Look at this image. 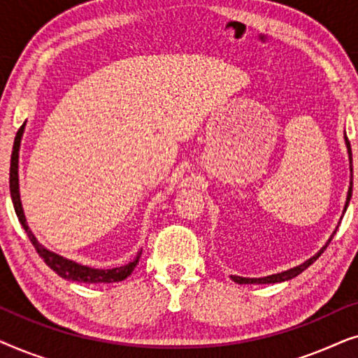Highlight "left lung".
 Segmentation results:
<instances>
[{
    "label": "left lung",
    "instance_id": "1",
    "mask_svg": "<svg viewBox=\"0 0 358 358\" xmlns=\"http://www.w3.org/2000/svg\"><path fill=\"white\" fill-rule=\"evenodd\" d=\"M344 140H345L347 153H349V163H350V185H349V192H347V199H345L344 210H342V217H344L345 210H347V207H349V202H350V197H352V185H354V171H352V150H350V141H349V138H347L345 134H344ZM342 217H341V218H342ZM339 224H341V222H339ZM339 224H337L334 231H332L331 238L327 239V243L324 244V246H322V248L320 249V251H317V252L315 254V256H311L310 259H306L305 262L300 264V266H296V267H293V268H288V271H283V272H278V273H272V275H267V277H259V278H249V277H239V275H229V277H231L233 282L239 283V285H251V283H252V285H262V283H280V282L292 280V278H295L296 275H300V273H301L303 271H306V268L310 267L311 264L315 262L316 259L320 257L322 252H324V249L327 248V244L331 243V239H332V236H334V234H336L337 228H339Z\"/></svg>",
    "mask_w": 358,
    "mask_h": 358
}]
</instances>
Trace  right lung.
Returning a JSON list of instances; mask_svg holds the SVG:
<instances>
[{"mask_svg":"<svg viewBox=\"0 0 358 358\" xmlns=\"http://www.w3.org/2000/svg\"><path fill=\"white\" fill-rule=\"evenodd\" d=\"M24 129H26V122H24L21 129L17 130L16 138H14V146H13V155H11V168H9V190H11V199L14 210H16V215L19 218V223L22 224V228L26 229L29 239L36 248L38 256L43 259V262L47 264L48 267L52 268L53 272H57L62 278H66V280L71 282H80V283H114V282H122L125 280L127 277L134 272V268L138 264L141 257V249L136 252V257L134 261L125 264V266L114 267V268H94L90 266H83V264L71 261V259H66L60 256V254L50 251L43 244L37 241L36 234L31 231L29 228L26 215H24L22 202H21V194H19V150H21V140L24 135Z\"/></svg>","mask_w":358,"mask_h":358,"instance_id":"obj_1","label":"right lung"}]
</instances>
